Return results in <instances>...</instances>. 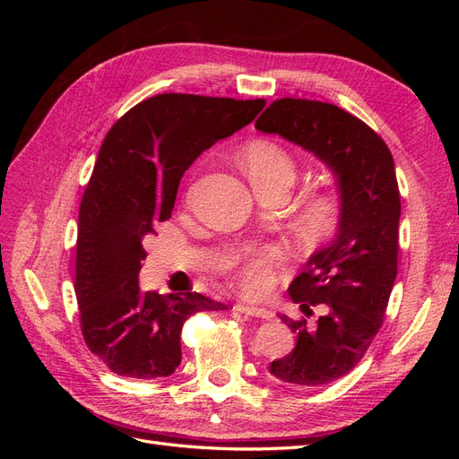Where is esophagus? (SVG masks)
<instances>
[{
	"instance_id": "34e87169",
	"label": "esophagus",
	"mask_w": 459,
	"mask_h": 459,
	"mask_svg": "<svg viewBox=\"0 0 459 459\" xmlns=\"http://www.w3.org/2000/svg\"><path fill=\"white\" fill-rule=\"evenodd\" d=\"M235 308H238L243 314H247V316H255V317H270L272 316V312L268 308L255 307V304H248V302H243V300L235 304Z\"/></svg>"
}]
</instances>
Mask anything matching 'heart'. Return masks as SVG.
<instances>
[{
	"label": "heart",
	"mask_w": 459,
	"mask_h": 459,
	"mask_svg": "<svg viewBox=\"0 0 459 459\" xmlns=\"http://www.w3.org/2000/svg\"><path fill=\"white\" fill-rule=\"evenodd\" d=\"M241 166L251 179L256 193L287 191L297 178V162L290 152L268 140L248 143L239 155ZM341 201L331 191H317L302 204V224L314 233H325L337 224ZM273 251L268 247H255L238 256L241 281L247 289H260L270 280Z\"/></svg>",
	"instance_id": "1"
}]
</instances>
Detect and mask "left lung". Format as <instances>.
I'll use <instances>...</instances> for the list:
<instances>
[{
	"instance_id": "8db88e82",
	"label": "left lung",
	"mask_w": 459,
	"mask_h": 459,
	"mask_svg": "<svg viewBox=\"0 0 459 459\" xmlns=\"http://www.w3.org/2000/svg\"><path fill=\"white\" fill-rule=\"evenodd\" d=\"M255 128L312 152L337 179V231L289 285L290 300L304 314H312L310 307H322L324 314L314 325L277 314L297 335V346L270 364V373L283 383L327 385L364 358L396 280L400 193L394 160L366 122L331 103L285 97L264 110Z\"/></svg>"
}]
</instances>
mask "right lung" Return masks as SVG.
Here are the masks:
<instances>
[{
	"label": "right lung",
	"instance_id": "obj_1",
	"mask_svg": "<svg viewBox=\"0 0 459 459\" xmlns=\"http://www.w3.org/2000/svg\"><path fill=\"white\" fill-rule=\"evenodd\" d=\"M264 100L160 93L105 135L80 203L74 293L88 349L117 375L169 377L182 362L184 322L228 310L201 293L142 290L143 239L169 220L179 179L203 151L251 124Z\"/></svg>",
	"mask_w": 459,
	"mask_h": 459
}]
</instances>
